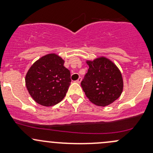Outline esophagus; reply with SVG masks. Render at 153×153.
<instances>
[{
    "mask_svg": "<svg viewBox=\"0 0 153 153\" xmlns=\"http://www.w3.org/2000/svg\"><path fill=\"white\" fill-rule=\"evenodd\" d=\"M81 77H79V78H78L77 81H75V82L78 83V84H80V83H81Z\"/></svg>",
    "mask_w": 153,
    "mask_h": 153,
    "instance_id": "34e87169",
    "label": "esophagus"
}]
</instances>
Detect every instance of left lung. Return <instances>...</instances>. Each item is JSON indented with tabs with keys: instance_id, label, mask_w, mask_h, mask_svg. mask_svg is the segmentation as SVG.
<instances>
[{
	"instance_id": "1",
	"label": "left lung",
	"mask_w": 153,
	"mask_h": 153,
	"mask_svg": "<svg viewBox=\"0 0 153 153\" xmlns=\"http://www.w3.org/2000/svg\"><path fill=\"white\" fill-rule=\"evenodd\" d=\"M86 64L89 69L81 83L86 96L97 106L113 103L121 95L124 86L118 68L105 57L86 61Z\"/></svg>"
}]
</instances>
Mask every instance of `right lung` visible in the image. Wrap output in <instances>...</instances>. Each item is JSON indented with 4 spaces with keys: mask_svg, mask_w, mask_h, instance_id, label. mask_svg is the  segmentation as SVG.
<instances>
[{
    "mask_svg": "<svg viewBox=\"0 0 153 153\" xmlns=\"http://www.w3.org/2000/svg\"><path fill=\"white\" fill-rule=\"evenodd\" d=\"M56 54H48L35 61L26 75L25 82L34 101L44 106L61 102L70 85V72Z\"/></svg>",
    "mask_w": 153,
    "mask_h": 153,
    "instance_id": "right-lung-1",
    "label": "right lung"
}]
</instances>
